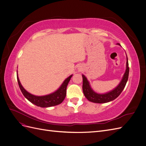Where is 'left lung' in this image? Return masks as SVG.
<instances>
[{"mask_svg":"<svg viewBox=\"0 0 146 146\" xmlns=\"http://www.w3.org/2000/svg\"><path fill=\"white\" fill-rule=\"evenodd\" d=\"M119 45H120L118 43ZM129 62H128V58L127 56V68L126 71L123 75L122 80H121L119 85L114 89V90L110 91L108 93L104 94H100L95 92L91 89L90 87V83L88 82L87 78L85 77L84 75H82L83 77V92L84 95L86 98V99L92 102L98 103V104H104L109 102L110 101H112L116 99L117 97L121 94L123 90L126 85L127 82L129 78Z\"/></svg>","mask_w":146,"mask_h":146,"instance_id":"left-lung-1","label":"left lung"}]
</instances>
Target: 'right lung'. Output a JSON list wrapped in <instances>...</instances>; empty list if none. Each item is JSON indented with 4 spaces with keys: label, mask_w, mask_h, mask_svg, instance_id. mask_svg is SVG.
I'll return each instance as SVG.
<instances>
[{
    "label": "right lung",
    "mask_w": 146,
    "mask_h": 146,
    "mask_svg": "<svg viewBox=\"0 0 146 146\" xmlns=\"http://www.w3.org/2000/svg\"><path fill=\"white\" fill-rule=\"evenodd\" d=\"M72 76V75L66 78L59 89L54 93L44 96H36L29 93L21 85L17 73V82H18V85L22 93L23 94L25 98L29 100L31 103L35 104L38 107L42 108L53 107V106L59 105L62 102L66 97V88H67V86Z\"/></svg>",
    "instance_id": "1"
}]
</instances>
